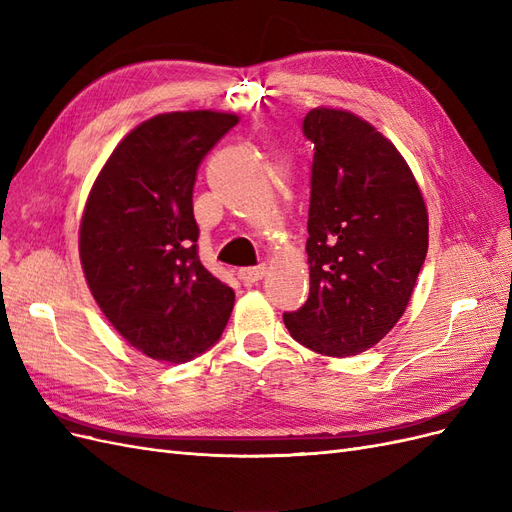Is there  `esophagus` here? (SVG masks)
<instances>
[{
	"label": "esophagus",
	"instance_id": "obj_1",
	"mask_svg": "<svg viewBox=\"0 0 512 512\" xmlns=\"http://www.w3.org/2000/svg\"><path fill=\"white\" fill-rule=\"evenodd\" d=\"M265 273H267V267H265V265H260V267L239 269V271H237V277H239V280H241L245 286H250V284L260 282L262 277H265Z\"/></svg>",
	"mask_w": 512,
	"mask_h": 512
}]
</instances>
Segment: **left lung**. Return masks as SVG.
<instances>
[{"instance_id":"8db88e82","label":"left lung","mask_w":512,"mask_h":512,"mask_svg":"<svg viewBox=\"0 0 512 512\" xmlns=\"http://www.w3.org/2000/svg\"><path fill=\"white\" fill-rule=\"evenodd\" d=\"M303 134L314 143L309 297L284 324L309 350L354 356L406 312L427 256V207L404 156L359 115L318 106Z\"/></svg>"}]
</instances>
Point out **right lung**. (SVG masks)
<instances>
[{"label": "right lung", "mask_w": 512, "mask_h": 512, "mask_svg": "<svg viewBox=\"0 0 512 512\" xmlns=\"http://www.w3.org/2000/svg\"><path fill=\"white\" fill-rule=\"evenodd\" d=\"M239 117L177 111L136 126L87 196L79 254L117 333L149 359L185 363L218 342L235 292L198 258L196 170Z\"/></svg>", "instance_id": "add662e5"}]
</instances>
